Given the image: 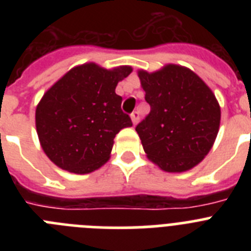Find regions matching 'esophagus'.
<instances>
[{"label": "esophagus", "mask_w": 251, "mask_h": 251, "mask_svg": "<svg viewBox=\"0 0 251 251\" xmlns=\"http://www.w3.org/2000/svg\"><path fill=\"white\" fill-rule=\"evenodd\" d=\"M130 119H132V123L134 124V126H136V124L138 123V121H139L138 112H133L132 114H130Z\"/></svg>", "instance_id": "34e87169"}]
</instances>
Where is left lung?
Returning a JSON list of instances; mask_svg holds the SVG:
<instances>
[{
    "instance_id": "1",
    "label": "left lung",
    "mask_w": 251,
    "mask_h": 251,
    "mask_svg": "<svg viewBox=\"0 0 251 251\" xmlns=\"http://www.w3.org/2000/svg\"><path fill=\"white\" fill-rule=\"evenodd\" d=\"M150 114L136 127L148 159L162 171L191 170L214 146L220 104L205 81L186 66L167 64L157 72L138 70Z\"/></svg>"
}]
</instances>
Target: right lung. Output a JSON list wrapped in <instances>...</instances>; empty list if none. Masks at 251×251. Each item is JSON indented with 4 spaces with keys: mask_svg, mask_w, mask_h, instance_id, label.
<instances>
[{
    "mask_svg": "<svg viewBox=\"0 0 251 251\" xmlns=\"http://www.w3.org/2000/svg\"><path fill=\"white\" fill-rule=\"evenodd\" d=\"M132 66L104 69L95 63L74 66L39 101L35 123L40 145L52 163L73 174L98 170L110 158L115 134L132 127L115 94Z\"/></svg>",
    "mask_w": 251,
    "mask_h": 251,
    "instance_id": "1",
    "label": "right lung"
}]
</instances>
